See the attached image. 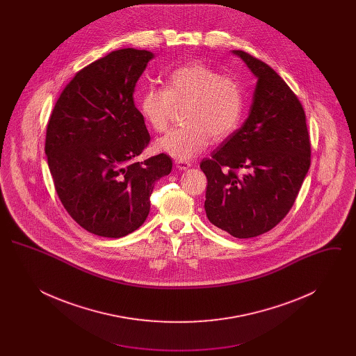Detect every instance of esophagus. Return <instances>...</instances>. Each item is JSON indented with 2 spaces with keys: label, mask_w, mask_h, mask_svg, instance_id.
Returning <instances> with one entry per match:
<instances>
[{
  "label": "esophagus",
  "mask_w": 356,
  "mask_h": 356,
  "mask_svg": "<svg viewBox=\"0 0 356 356\" xmlns=\"http://www.w3.org/2000/svg\"><path fill=\"white\" fill-rule=\"evenodd\" d=\"M191 163H186V161H176V168H179L180 170H186L188 168H191Z\"/></svg>",
  "instance_id": "esophagus-1"
}]
</instances>
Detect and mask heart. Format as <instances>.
<instances>
[{
	"label": "heart",
	"instance_id": "obj_1",
	"mask_svg": "<svg viewBox=\"0 0 356 356\" xmlns=\"http://www.w3.org/2000/svg\"><path fill=\"white\" fill-rule=\"evenodd\" d=\"M186 105L184 127L172 129L156 141V149L177 161H189L213 141H222L236 131L244 111L241 84L232 76L202 63L175 69L167 88L149 85L138 99L141 118L154 132L168 128L176 106Z\"/></svg>",
	"mask_w": 356,
	"mask_h": 356
}]
</instances>
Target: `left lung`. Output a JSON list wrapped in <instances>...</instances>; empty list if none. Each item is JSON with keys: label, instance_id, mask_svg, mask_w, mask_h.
I'll use <instances>...</instances> for the list:
<instances>
[{"label": "left lung", "instance_id": "left-lung-1", "mask_svg": "<svg viewBox=\"0 0 356 356\" xmlns=\"http://www.w3.org/2000/svg\"><path fill=\"white\" fill-rule=\"evenodd\" d=\"M232 53L257 80L252 104L243 125L200 168L208 180V220L248 238L268 232L287 215L309 170L311 144L305 109L286 81L251 54Z\"/></svg>", "mask_w": 356, "mask_h": 356}]
</instances>
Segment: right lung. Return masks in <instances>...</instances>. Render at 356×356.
<instances>
[{"instance_id":"add662e5","label":"right lung","mask_w":356,"mask_h":356,"mask_svg":"<svg viewBox=\"0 0 356 356\" xmlns=\"http://www.w3.org/2000/svg\"><path fill=\"white\" fill-rule=\"evenodd\" d=\"M153 57L134 48L111 51L73 77L51 112L45 153L57 195L73 220L97 236L136 231L148 218L154 183L172 170L164 153L134 161L151 140L134 93Z\"/></svg>"}]
</instances>
